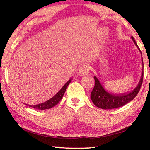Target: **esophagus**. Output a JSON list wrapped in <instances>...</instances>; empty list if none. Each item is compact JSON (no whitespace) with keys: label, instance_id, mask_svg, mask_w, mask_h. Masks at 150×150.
<instances>
[{"label":"esophagus","instance_id":"obj_1","mask_svg":"<svg viewBox=\"0 0 150 150\" xmlns=\"http://www.w3.org/2000/svg\"><path fill=\"white\" fill-rule=\"evenodd\" d=\"M89 70H90L89 65H88L87 64L83 65L81 66L79 70V75L81 76L87 75L88 74V73H89Z\"/></svg>","mask_w":150,"mask_h":150}]
</instances>
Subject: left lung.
<instances>
[{
	"mask_svg": "<svg viewBox=\"0 0 150 150\" xmlns=\"http://www.w3.org/2000/svg\"><path fill=\"white\" fill-rule=\"evenodd\" d=\"M133 42L135 44L136 46L138 47L139 50L141 54L142 52L139 50V47L137 45L136 42L134 40V37L132 36ZM142 73L141 75L140 80H139L138 85L132 91V92L126 93V94H121V95H114L112 93L108 92L107 91L105 90V88L103 87V86L101 84L98 78L95 76V87L91 93V99L93 101L96 106L98 108L103 109H112L116 108L120 106L125 105L126 104L130 102L136 96L138 95L139 89L142 84L143 81V76H144V63L143 59L142 56Z\"/></svg>",
	"mask_w": 150,
	"mask_h": 150,
	"instance_id": "obj_1",
	"label": "left lung"
}]
</instances>
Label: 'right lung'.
I'll return each instance as SVG.
<instances>
[{"label": "right lung", "mask_w": 150, "mask_h": 150, "mask_svg": "<svg viewBox=\"0 0 150 150\" xmlns=\"http://www.w3.org/2000/svg\"><path fill=\"white\" fill-rule=\"evenodd\" d=\"M71 79H70L64 85H63V87L61 88L59 92H58L56 95L53 96L52 98H51L50 99L45 101V102L43 103L38 104V105H26L35 109H39V110H45V109H49L54 107V106L56 105L57 104H58V103L62 100L63 96L64 95V93L66 91V88H67V86L69 85V84L71 83Z\"/></svg>", "instance_id": "right-lung-1"}]
</instances>
